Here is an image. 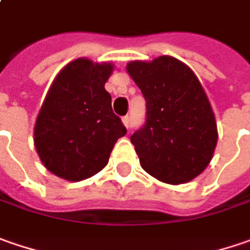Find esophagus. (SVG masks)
Masks as SVG:
<instances>
[{
	"instance_id": "esophagus-1",
	"label": "esophagus",
	"mask_w": 250,
	"mask_h": 250,
	"mask_svg": "<svg viewBox=\"0 0 250 250\" xmlns=\"http://www.w3.org/2000/svg\"><path fill=\"white\" fill-rule=\"evenodd\" d=\"M122 120H123V125L128 128V127H130V116H123V119H122Z\"/></svg>"
}]
</instances>
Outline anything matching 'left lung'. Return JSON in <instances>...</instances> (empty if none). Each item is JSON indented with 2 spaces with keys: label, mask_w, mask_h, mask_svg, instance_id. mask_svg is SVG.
<instances>
[{
  "label": "left lung",
  "mask_w": 250,
  "mask_h": 250,
  "mask_svg": "<svg viewBox=\"0 0 250 250\" xmlns=\"http://www.w3.org/2000/svg\"><path fill=\"white\" fill-rule=\"evenodd\" d=\"M127 71L146 99V123L130 137L143 169L170 185L194 179L217 146L215 117L200 81L169 56L133 61Z\"/></svg>",
  "instance_id": "obj_1"
}]
</instances>
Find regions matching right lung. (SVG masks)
I'll return each instance as SVG.
<instances>
[{
    "mask_svg": "<svg viewBox=\"0 0 250 250\" xmlns=\"http://www.w3.org/2000/svg\"><path fill=\"white\" fill-rule=\"evenodd\" d=\"M112 64L78 59L56 77L35 125V146L44 167L78 182L106 167L116 141L125 136L104 89Z\"/></svg>",
    "mask_w": 250,
    "mask_h": 250,
    "instance_id": "obj_1",
    "label": "right lung"
}]
</instances>
